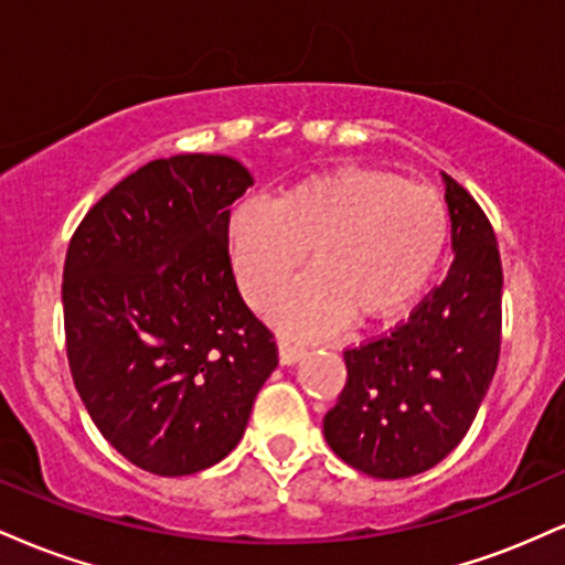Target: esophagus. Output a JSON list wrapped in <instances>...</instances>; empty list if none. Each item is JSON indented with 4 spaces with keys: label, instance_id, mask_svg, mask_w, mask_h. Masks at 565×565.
<instances>
[{
    "label": "esophagus",
    "instance_id": "obj_1",
    "mask_svg": "<svg viewBox=\"0 0 565 565\" xmlns=\"http://www.w3.org/2000/svg\"><path fill=\"white\" fill-rule=\"evenodd\" d=\"M305 355V345H300V342L289 340V337H278V359H281L284 366L289 364H297Z\"/></svg>",
    "mask_w": 565,
    "mask_h": 565
}]
</instances>
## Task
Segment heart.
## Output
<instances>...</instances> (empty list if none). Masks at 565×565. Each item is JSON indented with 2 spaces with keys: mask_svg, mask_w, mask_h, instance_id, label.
I'll return each instance as SVG.
<instances>
[{
  "mask_svg": "<svg viewBox=\"0 0 565 565\" xmlns=\"http://www.w3.org/2000/svg\"><path fill=\"white\" fill-rule=\"evenodd\" d=\"M449 242V210L436 191L387 172L310 174L270 201L231 212L228 252L244 297L268 305L311 246L315 270L270 305L297 334H319L348 313L377 321L430 284Z\"/></svg>",
  "mask_w": 565,
  "mask_h": 565,
  "instance_id": "heart-1",
  "label": "heart"
}]
</instances>
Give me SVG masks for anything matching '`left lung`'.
<instances>
[{"mask_svg": "<svg viewBox=\"0 0 565 565\" xmlns=\"http://www.w3.org/2000/svg\"><path fill=\"white\" fill-rule=\"evenodd\" d=\"M454 263L391 334L345 350L348 382L323 436L372 478L430 470L470 430L502 342V260L478 201L444 174Z\"/></svg>", "mask_w": 565, "mask_h": 565, "instance_id": "obj_1", "label": "left lung"}]
</instances>
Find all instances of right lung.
I'll use <instances>...</instances> for the list:
<instances>
[{"instance_id":"right-lung-1","label":"right lung","mask_w":565,"mask_h":565,"mask_svg":"<svg viewBox=\"0 0 565 565\" xmlns=\"http://www.w3.org/2000/svg\"><path fill=\"white\" fill-rule=\"evenodd\" d=\"M255 180L231 157L180 153L116 183L71 236V377L103 438L153 476L228 457L278 366L228 255L231 204Z\"/></svg>"}]
</instances>
